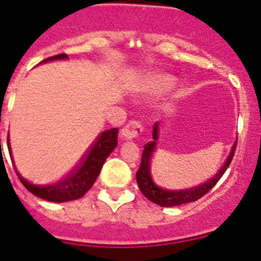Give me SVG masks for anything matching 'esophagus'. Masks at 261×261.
<instances>
[{"label": "esophagus", "mask_w": 261, "mask_h": 261, "mask_svg": "<svg viewBox=\"0 0 261 261\" xmlns=\"http://www.w3.org/2000/svg\"><path fill=\"white\" fill-rule=\"evenodd\" d=\"M141 131H142L141 123L139 121H135V120H133V121L128 122L127 125L123 126V128L121 130V136L125 140H134L138 138L140 134H141Z\"/></svg>", "instance_id": "1"}]
</instances>
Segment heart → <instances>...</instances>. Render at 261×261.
I'll list each match as a JSON object with an SVG mask.
<instances>
[{
  "label": "heart",
  "mask_w": 261,
  "mask_h": 261,
  "mask_svg": "<svg viewBox=\"0 0 261 261\" xmlns=\"http://www.w3.org/2000/svg\"><path fill=\"white\" fill-rule=\"evenodd\" d=\"M172 82H174V77L170 75H164V73L153 75L147 82V90H150L151 92L164 91L170 85H172Z\"/></svg>",
  "instance_id": "1"
}]
</instances>
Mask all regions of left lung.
I'll list each match as a JSON object with an SVG mask.
<instances>
[{
    "mask_svg": "<svg viewBox=\"0 0 261 261\" xmlns=\"http://www.w3.org/2000/svg\"><path fill=\"white\" fill-rule=\"evenodd\" d=\"M158 138L159 122H155L152 130L153 140L145 145V149L141 158V164H140L138 172H136V181H138L140 190H141V193L144 194L145 197H147L150 201L155 202V204L164 207L177 206V205L196 201L200 197L204 196L205 194L209 193L211 189L216 185V182L221 179V176H223L224 172L226 171L227 167H229L232 158H234L238 142V140L234 142V145H232L231 147V151H230L226 161L224 163V165L221 166V169L218 171V174L207 180L206 182L201 184V185L199 186H194V188L190 189H185V190H166V189L160 188V186H158L153 182L151 176V170H150V161H151L152 153L156 149V141H158Z\"/></svg>",
    "mask_w": 261,
    "mask_h": 261,
    "instance_id": "8db88e82",
    "label": "left lung"
}]
</instances>
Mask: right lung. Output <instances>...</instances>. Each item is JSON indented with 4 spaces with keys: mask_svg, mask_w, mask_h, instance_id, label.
<instances>
[{
    "mask_svg": "<svg viewBox=\"0 0 261 261\" xmlns=\"http://www.w3.org/2000/svg\"><path fill=\"white\" fill-rule=\"evenodd\" d=\"M67 55L60 54L56 56L48 57V59L43 60L41 64L48 61H56V60H67ZM117 134H119V128H110V130L103 131L101 135L98 136L95 144L92 145L91 149L89 150L82 159L80 165L76 167L70 175L65 177V179L57 181V182L51 184V185H36L32 184L31 181L26 180L22 177V175L17 171L15 167L16 174H17L18 179L24 188L32 193L34 195L43 200L52 202H66L71 201V200L80 199L92 188L94 182L97 179L98 174H100L102 165L105 164L108 156L114 151V149L117 145ZM8 145V152H10L11 160L13 163L12 151H11L10 146V139L7 138Z\"/></svg>",
    "mask_w": 261,
    "mask_h": 261,
    "instance_id": "add662e5",
    "label": "right lung"
}]
</instances>
